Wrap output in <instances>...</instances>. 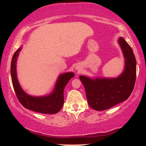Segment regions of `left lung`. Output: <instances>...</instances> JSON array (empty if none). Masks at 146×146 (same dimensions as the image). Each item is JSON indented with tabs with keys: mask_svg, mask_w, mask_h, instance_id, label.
<instances>
[{
	"mask_svg": "<svg viewBox=\"0 0 146 146\" xmlns=\"http://www.w3.org/2000/svg\"><path fill=\"white\" fill-rule=\"evenodd\" d=\"M118 42L125 59L124 71L119 77L92 80L84 76H80L84 86L88 103L96 110H105L125 101L134 88L136 79L135 56L130 46L122 37L119 38Z\"/></svg>",
	"mask_w": 146,
	"mask_h": 146,
	"instance_id": "left-lung-1",
	"label": "left lung"
}]
</instances>
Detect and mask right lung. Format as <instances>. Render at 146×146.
<instances>
[{"label":"right lung","mask_w":146,"mask_h":146,"mask_svg":"<svg viewBox=\"0 0 146 146\" xmlns=\"http://www.w3.org/2000/svg\"><path fill=\"white\" fill-rule=\"evenodd\" d=\"M19 48L14 54L11 61V73L13 86L15 94L20 103L25 108L35 111L36 112L52 114L60 110L64 104V90L70 80L74 76V74L68 72L61 74L58 78L54 90L47 96L33 97L28 95L22 90L17 77L16 64L19 52Z\"/></svg>","instance_id":"add662e5"}]
</instances>
